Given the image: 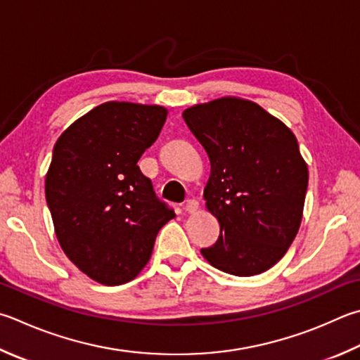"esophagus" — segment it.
Segmentation results:
<instances>
[{
	"label": "esophagus",
	"mask_w": 360,
	"mask_h": 360,
	"mask_svg": "<svg viewBox=\"0 0 360 360\" xmlns=\"http://www.w3.org/2000/svg\"><path fill=\"white\" fill-rule=\"evenodd\" d=\"M198 209V201L197 200H193V198H188L187 201H186V205H184V211L186 212H195Z\"/></svg>",
	"instance_id": "34e87169"
}]
</instances>
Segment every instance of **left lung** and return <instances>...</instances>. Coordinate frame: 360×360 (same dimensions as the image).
<instances>
[{
    "label": "left lung",
    "mask_w": 360,
    "mask_h": 360,
    "mask_svg": "<svg viewBox=\"0 0 360 360\" xmlns=\"http://www.w3.org/2000/svg\"><path fill=\"white\" fill-rule=\"evenodd\" d=\"M211 162L202 197L220 224L201 248L214 267L250 277L278 263L302 220L309 169L297 140L258 103L221 97L182 113Z\"/></svg>",
    "instance_id": "left-lung-1"
}]
</instances>
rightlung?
Instances as JSON below:
<instances>
[{"label": "right lung", "mask_w": 360, "mask_h": 360, "mask_svg": "<svg viewBox=\"0 0 360 360\" xmlns=\"http://www.w3.org/2000/svg\"><path fill=\"white\" fill-rule=\"evenodd\" d=\"M167 108L107 102L64 130L45 178L56 238L78 269L122 285L151 258L174 211L158 198L136 162L158 140Z\"/></svg>", "instance_id": "obj_1"}]
</instances>
